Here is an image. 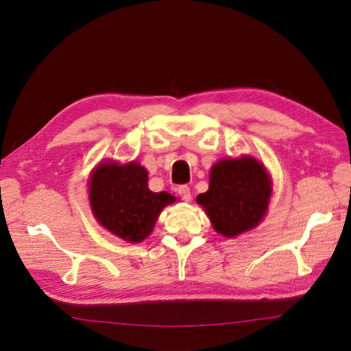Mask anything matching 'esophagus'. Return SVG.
Instances as JSON below:
<instances>
[{
  "mask_svg": "<svg viewBox=\"0 0 351 351\" xmlns=\"http://www.w3.org/2000/svg\"><path fill=\"white\" fill-rule=\"evenodd\" d=\"M178 195L184 202L192 200V193H190V189L187 186H180L178 187Z\"/></svg>",
  "mask_w": 351,
  "mask_h": 351,
  "instance_id": "obj_1",
  "label": "esophagus"
}]
</instances>
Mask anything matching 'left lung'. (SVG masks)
Masks as SVG:
<instances>
[{
	"instance_id": "left-lung-1",
	"label": "left lung",
	"mask_w": 351,
	"mask_h": 351,
	"mask_svg": "<svg viewBox=\"0 0 351 351\" xmlns=\"http://www.w3.org/2000/svg\"><path fill=\"white\" fill-rule=\"evenodd\" d=\"M272 178L252 155L226 158L209 173L208 192L196 197L218 234L234 239L256 228L268 212Z\"/></svg>"
}]
</instances>
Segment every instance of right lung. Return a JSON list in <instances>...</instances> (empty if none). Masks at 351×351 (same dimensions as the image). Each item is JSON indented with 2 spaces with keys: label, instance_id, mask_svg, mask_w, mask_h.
Wrapping results in <instances>:
<instances>
[{
  "label": "right lung",
  "instance_id": "right-lung-1",
  "mask_svg": "<svg viewBox=\"0 0 351 351\" xmlns=\"http://www.w3.org/2000/svg\"><path fill=\"white\" fill-rule=\"evenodd\" d=\"M147 182V169L139 162L101 161L92 169L88 183L95 219L127 243H142L162 209L176 202L167 192L154 193Z\"/></svg>",
  "mask_w": 351,
  "mask_h": 351
}]
</instances>
